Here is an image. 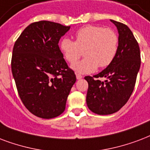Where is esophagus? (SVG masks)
Returning a JSON list of instances; mask_svg holds the SVG:
<instances>
[{"mask_svg":"<svg viewBox=\"0 0 150 150\" xmlns=\"http://www.w3.org/2000/svg\"><path fill=\"white\" fill-rule=\"evenodd\" d=\"M76 79H83V75H81L80 74H76Z\"/></svg>","mask_w":150,"mask_h":150,"instance_id":"34e87169","label":"esophagus"}]
</instances>
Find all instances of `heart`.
Masks as SVG:
<instances>
[{"label": "heart", "mask_w": 150, "mask_h": 150, "mask_svg": "<svg viewBox=\"0 0 150 150\" xmlns=\"http://www.w3.org/2000/svg\"><path fill=\"white\" fill-rule=\"evenodd\" d=\"M119 38L114 30L100 26H86L76 32L75 42L64 38L60 42V50L71 64L78 59L84 51V60L71 65L80 74H89L98 66L105 67L112 62L118 50Z\"/></svg>", "instance_id": "1"}]
</instances>
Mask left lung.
I'll list each match as a JSON object with an SVG mask.
<instances>
[{"label": "left lung", "mask_w": 150, "mask_h": 150, "mask_svg": "<svg viewBox=\"0 0 150 150\" xmlns=\"http://www.w3.org/2000/svg\"><path fill=\"white\" fill-rule=\"evenodd\" d=\"M118 30V50L114 60L98 75L86 76L88 83L86 104L98 115L118 112L127 102L135 85L140 69L141 57L139 44L127 25L110 19ZM106 78L105 82L93 79Z\"/></svg>", "instance_id": "left-lung-1"}]
</instances>
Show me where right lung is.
<instances>
[{
    "mask_svg": "<svg viewBox=\"0 0 150 150\" xmlns=\"http://www.w3.org/2000/svg\"><path fill=\"white\" fill-rule=\"evenodd\" d=\"M70 30L60 23L39 21L22 32L13 47L11 71L22 102L34 116H60L76 81L58 43Z\"/></svg>",
    "mask_w": 150,
    "mask_h": 150,
    "instance_id": "obj_1",
    "label": "right lung"
}]
</instances>
